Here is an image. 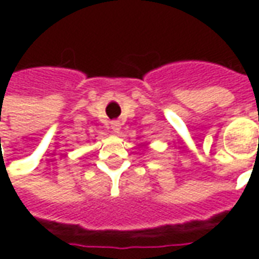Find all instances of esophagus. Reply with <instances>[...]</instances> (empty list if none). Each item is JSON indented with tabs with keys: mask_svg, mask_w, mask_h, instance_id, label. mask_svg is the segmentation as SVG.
<instances>
[{
	"mask_svg": "<svg viewBox=\"0 0 259 259\" xmlns=\"http://www.w3.org/2000/svg\"><path fill=\"white\" fill-rule=\"evenodd\" d=\"M120 126H122V124H120L119 120H112V122H111V129H112L115 133H119V132H120Z\"/></svg>",
	"mask_w": 259,
	"mask_h": 259,
	"instance_id": "obj_1",
	"label": "esophagus"
}]
</instances>
